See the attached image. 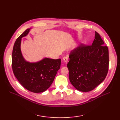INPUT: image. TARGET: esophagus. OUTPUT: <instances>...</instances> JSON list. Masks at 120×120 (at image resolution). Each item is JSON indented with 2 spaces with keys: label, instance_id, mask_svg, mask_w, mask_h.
Instances as JSON below:
<instances>
[{
  "label": "esophagus",
  "instance_id": "esophagus-1",
  "mask_svg": "<svg viewBox=\"0 0 120 120\" xmlns=\"http://www.w3.org/2000/svg\"><path fill=\"white\" fill-rule=\"evenodd\" d=\"M63 60H64V61L67 64V63L68 62V57L67 56H65V57H63Z\"/></svg>",
  "mask_w": 120,
  "mask_h": 120
}]
</instances>
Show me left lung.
<instances>
[{
  "mask_svg": "<svg viewBox=\"0 0 120 120\" xmlns=\"http://www.w3.org/2000/svg\"><path fill=\"white\" fill-rule=\"evenodd\" d=\"M95 31L91 45L83 44L75 48L69 54L67 64L71 84L77 90L88 92L94 90L105 78L109 71L108 47Z\"/></svg>",
  "mask_w": 120,
  "mask_h": 120,
  "instance_id": "obj_1",
  "label": "left lung"
}]
</instances>
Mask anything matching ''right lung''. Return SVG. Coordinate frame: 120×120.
<instances>
[{
	"label": "right lung",
	"instance_id": "1",
	"mask_svg": "<svg viewBox=\"0 0 120 120\" xmlns=\"http://www.w3.org/2000/svg\"><path fill=\"white\" fill-rule=\"evenodd\" d=\"M30 30L27 29L15 41L11 66L15 76L24 87L31 92L40 93L46 90L52 84L60 68L61 60L45 58L36 63L25 61L20 49L21 41Z\"/></svg>",
	"mask_w": 120,
	"mask_h": 120
}]
</instances>
